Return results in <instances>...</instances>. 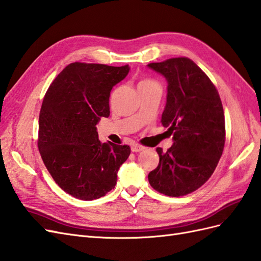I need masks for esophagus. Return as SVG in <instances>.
Listing matches in <instances>:
<instances>
[{
	"label": "esophagus",
	"instance_id": "34e87169",
	"mask_svg": "<svg viewBox=\"0 0 261 261\" xmlns=\"http://www.w3.org/2000/svg\"><path fill=\"white\" fill-rule=\"evenodd\" d=\"M143 149H144V148H143L142 145L137 144V143L131 145V151H132V152H140V151H142Z\"/></svg>",
	"mask_w": 261,
	"mask_h": 261
}]
</instances>
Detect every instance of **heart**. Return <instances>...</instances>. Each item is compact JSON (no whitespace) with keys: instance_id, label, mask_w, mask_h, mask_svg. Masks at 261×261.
<instances>
[{"instance_id":"obj_1","label":"heart","mask_w":261,"mask_h":261,"mask_svg":"<svg viewBox=\"0 0 261 261\" xmlns=\"http://www.w3.org/2000/svg\"><path fill=\"white\" fill-rule=\"evenodd\" d=\"M149 84H156V83H155V82H153V80H151V79H143V80H141V82H140L139 86L149 85Z\"/></svg>"}]
</instances>
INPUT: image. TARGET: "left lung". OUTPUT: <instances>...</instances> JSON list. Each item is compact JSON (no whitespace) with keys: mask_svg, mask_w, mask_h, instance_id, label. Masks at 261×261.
<instances>
[{"mask_svg":"<svg viewBox=\"0 0 261 261\" xmlns=\"http://www.w3.org/2000/svg\"><path fill=\"white\" fill-rule=\"evenodd\" d=\"M168 80L162 125L173 136L166 152L156 148L159 165L149 173L150 185L164 195H188L215 171L225 145V116L216 87L188 57L151 63Z\"/></svg>","mask_w":261,"mask_h":261,"instance_id":"left-lung-1","label":"left lung"}]
</instances>
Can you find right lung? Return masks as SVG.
I'll list each match as a JSON object with an SVG mask.
<instances>
[{"label": "right lung", "mask_w": 261, "mask_h": 261, "mask_svg": "<svg viewBox=\"0 0 261 261\" xmlns=\"http://www.w3.org/2000/svg\"><path fill=\"white\" fill-rule=\"evenodd\" d=\"M128 65L71 63L45 93L37 145L56 184L83 200L115 189L117 173L130 155L129 145L101 143L97 123L110 115L112 87L128 75Z\"/></svg>", "instance_id": "right-lung-1"}]
</instances>
